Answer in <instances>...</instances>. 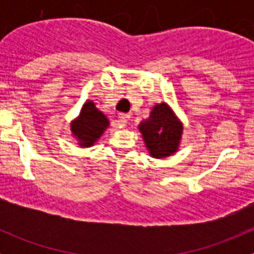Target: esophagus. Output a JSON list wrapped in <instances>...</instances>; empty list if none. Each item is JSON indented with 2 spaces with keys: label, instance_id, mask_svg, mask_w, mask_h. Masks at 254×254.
Returning a JSON list of instances; mask_svg holds the SVG:
<instances>
[{
  "label": "esophagus",
  "instance_id": "esophagus-1",
  "mask_svg": "<svg viewBox=\"0 0 254 254\" xmlns=\"http://www.w3.org/2000/svg\"><path fill=\"white\" fill-rule=\"evenodd\" d=\"M128 114H120V117H118V122H120V126H122V127H125V126L128 123Z\"/></svg>",
  "mask_w": 254,
  "mask_h": 254
}]
</instances>
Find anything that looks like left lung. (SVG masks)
<instances>
[{
  "instance_id": "left-lung-1",
  "label": "left lung",
  "mask_w": 254,
  "mask_h": 254,
  "mask_svg": "<svg viewBox=\"0 0 254 254\" xmlns=\"http://www.w3.org/2000/svg\"><path fill=\"white\" fill-rule=\"evenodd\" d=\"M138 129L152 158L164 159L178 151L183 123L167 103L155 105L149 118L138 125Z\"/></svg>"
}]
</instances>
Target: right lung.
<instances>
[{
  "label": "right lung",
  "mask_w": 254,
  "mask_h": 254,
  "mask_svg": "<svg viewBox=\"0 0 254 254\" xmlns=\"http://www.w3.org/2000/svg\"><path fill=\"white\" fill-rule=\"evenodd\" d=\"M109 121L103 112L95 107L93 100H86L77 118L71 123V132L81 147L94 146L105 129Z\"/></svg>",
  "instance_id": "add662e5"
}]
</instances>
